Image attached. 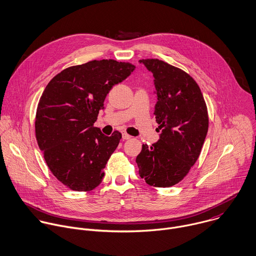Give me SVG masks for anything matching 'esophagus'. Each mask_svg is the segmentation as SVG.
Instances as JSON below:
<instances>
[{"instance_id": "34e87169", "label": "esophagus", "mask_w": 256, "mask_h": 256, "mask_svg": "<svg viewBox=\"0 0 256 256\" xmlns=\"http://www.w3.org/2000/svg\"><path fill=\"white\" fill-rule=\"evenodd\" d=\"M122 138H123V140H128V139L131 138V136L129 134H127L126 132H123L122 133Z\"/></svg>"}]
</instances>
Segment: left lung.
Here are the masks:
<instances>
[{"instance_id":"left-lung-1","label":"left lung","mask_w":256,"mask_h":256,"mask_svg":"<svg viewBox=\"0 0 256 256\" xmlns=\"http://www.w3.org/2000/svg\"><path fill=\"white\" fill-rule=\"evenodd\" d=\"M153 74L157 103L154 115L159 140L136 158L139 175L154 187L180 182L198 159L208 131L207 107L195 80L183 70L158 59H142Z\"/></svg>"}]
</instances>
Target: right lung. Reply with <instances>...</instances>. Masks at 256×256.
I'll return each instance as SVG.
<instances>
[{
    "mask_svg": "<svg viewBox=\"0 0 256 256\" xmlns=\"http://www.w3.org/2000/svg\"><path fill=\"white\" fill-rule=\"evenodd\" d=\"M134 69L130 63L94 60L63 70L46 86L36 113V138L49 169L70 189L90 191L102 182L122 135L106 136L94 123L107 94Z\"/></svg>",
    "mask_w": 256,
    "mask_h": 256,
    "instance_id": "1",
    "label": "right lung"
}]
</instances>
